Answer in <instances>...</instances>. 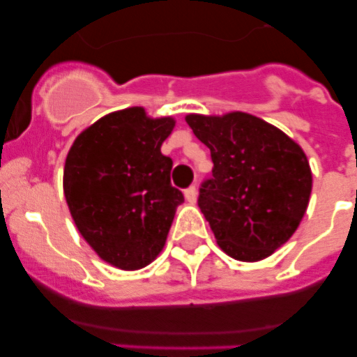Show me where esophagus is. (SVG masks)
<instances>
[{"label":"esophagus","mask_w":357,"mask_h":357,"mask_svg":"<svg viewBox=\"0 0 357 357\" xmlns=\"http://www.w3.org/2000/svg\"><path fill=\"white\" fill-rule=\"evenodd\" d=\"M185 197L190 204H195L197 202V188L195 186H190V188L185 190Z\"/></svg>","instance_id":"34e87169"}]
</instances>
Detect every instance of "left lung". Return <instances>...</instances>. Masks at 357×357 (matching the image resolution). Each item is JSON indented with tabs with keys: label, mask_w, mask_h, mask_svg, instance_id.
Masks as SVG:
<instances>
[{
	"label": "left lung",
	"mask_w": 357,
	"mask_h": 357,
	"mask_svg": "<svg viewBox=\"0 0 357 357\" xmlns=\"http://www.w3.org/2000/svg\"><path fill=\"white\" fill-rule=\"evenodd\" d=\"M186 122L214 162L199 207L218 245L236 261L269 257L289 242L307 208L312 174L304 150L245 112L190 114Z\"/></svg>",
	"instance_id": "obj_1"
}]
</instances>
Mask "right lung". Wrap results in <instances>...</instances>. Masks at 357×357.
<instances>
[{
  "label": "right lung",
  "mask_w": 357,
  "mask_h": 357,
  "mask_svg": "<svg viewBox=\"0 0 357 357\" xmlns=\"http://www.w3.org/2000/svg\"><path fill=\"white\" fill-rule=\"evenodd\" d=\"M172 117L152 119L142 107L112 112L86 128L68 150L63 193L82 238L124 271L149 266L165 245L176 207L172 160L160 146Z\"/></svg>",
  "instance_id": "1"
}]
</instances>
